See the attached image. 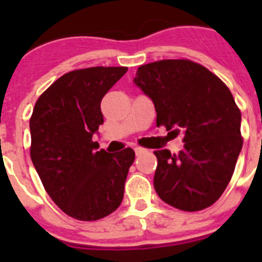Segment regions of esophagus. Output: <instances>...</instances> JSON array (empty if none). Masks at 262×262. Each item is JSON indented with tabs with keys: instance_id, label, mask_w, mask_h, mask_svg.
<instances>
[{
	"instance_id": "1",
	"label": "esophagus",
	"mask_w": 262,
	"mask_h": 262,
	"mask_svg": "<svg viewBox=\"0 0 262 262\" xmlns=\"http://www.w3.org/2000/svg\"><path fill=\"white\" fill-rule=\"evenodd\" d=\"M134 150H136L137 155H141V153L146 152L147 149H144V148H142V147H136V148H134Z\"/></svg>"
}]
</instances>
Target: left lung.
<instances>
[{
  "mask_svg": "<svg viewBox=\"0 0 262 262\" xmlns=\"http://www.w3.org/2000/svg\"><path fill=\"white\" fill-rule=\"evenodd\" d=\"M133 82L152 100L157 126L184 133L178 155L155 152L156 192L185 212L210 207L231 181L242 149L241 112L229 89L209 70L186 59L141 66Z\"/></svg>",
  "mask_w": 262,
  "mask_h": 262,
  "instance_id": "8db88e82",
  "label": "left lung"
}]
</instances>
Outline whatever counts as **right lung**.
<instances>
[{
	"mask_svg": "<svg viewBox=\"0 0 262 262\" xmlns=\"http://www.w3.org/2000/svg\"><path fill=\"white\" fill-rule=\"evenodd\" d=\"M126 67L66 73L36 101L30 119L33 165L53 202L78 221H97L121 204L134 150H97L101 100Z\"/></svg>",
	"mask_w": 262,
	"mask_h": 262,
	"instance_id": "add662e5",
	"label": "right lung"
}]
</instances>
